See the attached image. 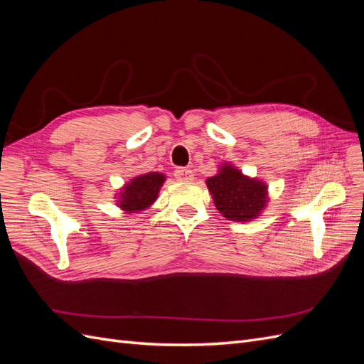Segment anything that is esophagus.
Instances as JSON below:
<instances>
[{"mask_svg": "<svg viewBox=\"0 0 364 364\" xmlns=\"http://www.w3.org/2000/svg\"><path fill=\"white\" fill-rule=\"evenodd\" d=\"M174 178L181 181V182H191L194 179V174L190 168L179 167V168L174 170Z\"/></svg>", "mask_w": 364, "mask_h": 364, "instance_id": "1", "label": "esophagus"}]
</instances>
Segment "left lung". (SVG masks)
Returning a JSON list of instances; mask_svg holds the SVG:
<instances>
[{"label":"left lung","mask_w":364,"mask_h":364,"mask_svg":"<svg viewBox=\"0 0 364 364\" xmlns=\"http://www.w3.org/2000/svg\"><path fill=\"white\" fill-rule=\"evenodd\" d=\"M205 183L217 211L232 222H253L270 202L269 185L250 178L230 162L220 164L217 173Z\"/></svg>","instance_id":"8db88e82"}]
</instances>
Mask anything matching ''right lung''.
<instances>
[{
	"mask_svg": "<svg viewBox=\"0 0 364 364\" xmlns=\"http://www.w3.org/2000/svg\"><path fill=\"white\" fill-rule=\"evenodd\" d=\"M167 176L159 171L138 174L115 193V205L124 214H142L155 203Z\"/></svg>",
	"mask_w": 364,
	"mask_h": 364,
	"instance_id": "add662e5",
	"label": "right lung"
}]
</instances>
